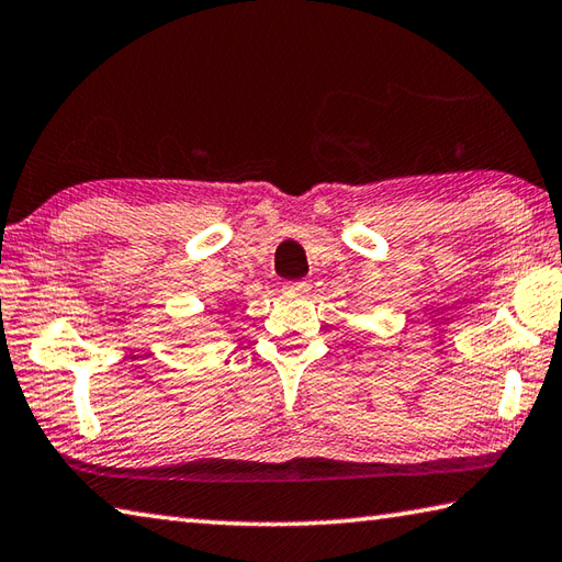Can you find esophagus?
I'll return each instance as SVG.
<instances>
[{"label": "esophagus", "instance_id": "1", "mask_svg": "<svg viewBox=\"0 0 562 562\" xmlns=\"http://www.w3.org/2000/svg\"><path fill=\"white\" fill-rule=\"evenodd\" d=\"M282 292L288 294V297H307L310 284L307 282H284Z\"/></svg>", "mask_w": 562, "mask_h": 562}]
</instances>
